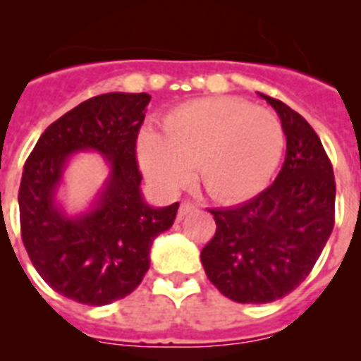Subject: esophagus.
<instances>
[{
    "instance_id": "34e87169",
    "label": "esophagus",
    "mask_w": 361,
    "mask_h": 361,
    "mask_svg": "<svg viewBox=\"0 0 361 361\" xmlns=\"http://www.w3.org/2000/svg\"><path fill=\"white\" fill-rule=\"evenodd\" d=\"M197 206L195 204H190V202H183L180 204V208H178V219H184V216L188 215V213L195 212Z\"/></svg>"
}]
</instances>
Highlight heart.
<instances>
[{
    "mask_svg": "<svg viewBox=\"0 0 361 361\" xmlns=\"http://www.w3.org/2000/svg\"><path fill=\"white\" fill-rule=\"evenodd\" d=\"M139 162L161 190H177L195 168L213 200L235 204L264 190L283 152V130L267 108L209 97L191 101L162 119L161 135L142 133Z\"/></svg>",
    "mask_w": 361,
    "mask_h": 361,
    "instance_id": "obj_1",
    "label": "heart"
}]
</instances>
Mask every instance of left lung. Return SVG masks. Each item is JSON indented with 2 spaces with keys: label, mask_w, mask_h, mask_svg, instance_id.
<instances>
[{
  "label": "left lung",
  "mask_w": 361,
  "mask_h": 361,
  "mask_svg": "<svg viewBox=\"0 0 361 361\" xmlns=\"http://www.w3.org/2000/svg\"><path fill=\"white\" fill-rule=\"evenodd\" d=\"M286 159L275 183L235 208H215L216 231L200 260L209 282L238 304H267L307 279L334 226L333 164L311 124L282 101Z\"/></svg>",
  "instance_id": "1"
}]
</instances>
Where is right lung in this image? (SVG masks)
<instances>
[{
    "label": "right lung",
    "instance_id": "add662e5",
    "mask_svg": "<svg viewBox=\"0 0 361 361\" xmlns=\"http://www.w3.org/2000/svg\"><path fill=\"white\" fill-rule=\"evenodd\" d=\"M148 94L110 92L78 104L44 130L19 186L25 250L54 291L86 305L124 298L149 269L153 240L170 229L178 202L152 208L141 193L135 157ZM97 151L111 173L92 208L68 216L56 190L69 157Z\"/></svg>",
    "mask_w": 361,
    "mask_h": 361
}]
</instances>
